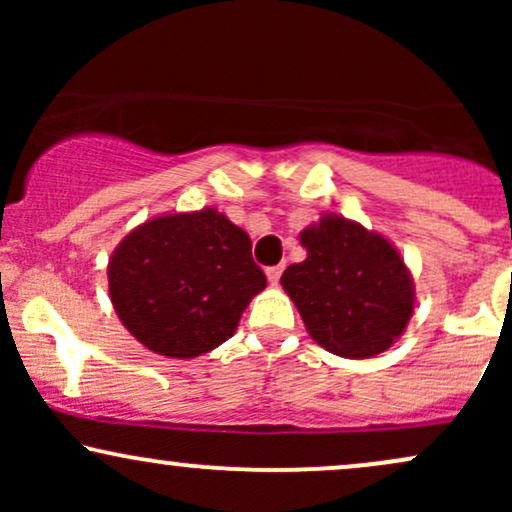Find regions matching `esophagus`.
Wrapping results in <instances>:
<instances>
[{"label": "esophagus", "instance_id": "esophagus-1", "mask_svg": "<svg viewBox=\"0 0 512 512\" xmlns=\"http://www.w3.org/2000/svg\"><path fill=\"white\" fill-rule=\"evenodd\" d=\"M281 272H284V267H269V269H267V279H269V284H272V286L279 284Z\"/></svg>", "mask_w": 512, "mask_h": 512}]
</instances>
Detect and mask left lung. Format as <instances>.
<instances>
[{"mask_svg":"<svg viewBox=\"0 0 512 512\" xmlns=\"http://www.w3.org/2000/svg\"><path fill=\"white\" fill-rule=\"evenodd\" d=\"M308 252L281 274V286L322 349L370 358L390 349L414 313V279L395 245L339 214L301 231Z\"/></svg>","mask_w":512,"mask_h":512,"instance_id":"1","label":"left lung"}]
</instances>
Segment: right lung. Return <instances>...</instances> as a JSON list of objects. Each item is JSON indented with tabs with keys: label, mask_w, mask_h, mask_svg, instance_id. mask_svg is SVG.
Returning a JSON list of instances; mask_svg holds the SVG:
<instances>
[{
	"label": "right lung",
	"mask_w": 512,
	"mask_h": 512,
	"mask_svg": "<svg viewBox=\"0 0 512 512\" xmlns=\"http://www.w3.org/2000/svg\"><path fill=\"white\" fill-rule=\"evenodd\" d=\"M264 286L248 233L211 207L144 221L108 262L120 322L139 344L168 358L202 356L231 339Z\"/></svg>",
	"instance_id": "obj_1"
}]
</instances>
